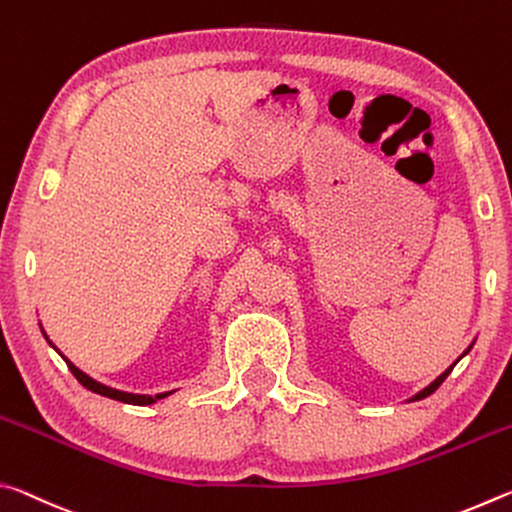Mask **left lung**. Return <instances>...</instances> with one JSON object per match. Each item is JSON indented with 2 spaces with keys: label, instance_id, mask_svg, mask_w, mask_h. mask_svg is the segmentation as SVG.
<instances>
[{
  "label": "left lung",
  "instance_id": "obj_1",
  "mask_svg": "<svg viewBox=\"0 0 512 512\" xmlns=\"http://www.w3.org/2000/svg\"><path fill=\"white\" fill-rule=\"evenodd\" d=\"M467 350H470V348H467ZM467 350H465V354H467ZM454 366H456V363H454ZM449 372H452V368H447L445 372H443V375H440L436 381H431V384L427 386V388H424V391H420L418 395H415L413 397V400H424V397H429L433 391H436V388L440 386V384H443V381L447 379V375H449Z\"/></svg>",
  "mask_w": 512,
  "mask_h": 512
}]
</instances>
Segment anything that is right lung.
<instances>
[{"label":"right lung","instance_id":"add662e5","mask_svg":"<svg viewBox=\"0 0 512 512\" xmlns=\"http://www.w3.org/2000/svg\"><path fill=\"white\" fill-rule=\"evenodd\" d=\"M47 339V336H45ZM49 345L51 348H54V343L49 341ZM60 354V352H58ZM60 357H63V354H60ZM65 359V357H63ZM65 363H67V368L72 370V375L81 381V384L88 388V391H92V393H97V395H103V397H110V400H117V402H124V404H137V406H144V404H153V402H158V400H162V397H167V395H171V391L169 393H160V395H135V393H124V391H117V388H110V386H103V384H99L97 379H92L90 375H85L83 370H79L74 366L72 361L69 359H65Z\"/></svg>","mask_w":512,"mask_h":512}]
</instances>
